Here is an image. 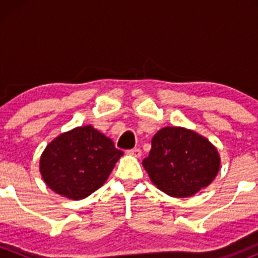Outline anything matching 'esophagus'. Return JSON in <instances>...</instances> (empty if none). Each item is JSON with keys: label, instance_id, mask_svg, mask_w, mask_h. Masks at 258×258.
<instances>
[{"label": "esophagus", "instance_id": "34e87169", "mask_svg": "<svg viewBox=\"0 0 258 258\" xmlns=\"http://www.w3.org/2000/svg\"><path fill=\"white\" fill-rule=\"evenodd\" d=\"M127 153L131 156H135V157H140V156L142 155V151L140 150V148L135 147V148H132V150H127Z\"/></svg>", "mask_w": 258, "mask_h": 258}]
</instances>
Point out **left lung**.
<instances>
[{"label": "left lung", "mask_w": 258, "mask_h": 258, "mask_svg": "<svg viewBox=\"0 0 258 258\" xmlns=\"http://www.w3.org/2000/svg\"><path fill=\"white\" fill-rule=\"evenodd\" d=\"M142 165L161 191L188 197L213 181L220 170V156L209 140L196 132L165 127L153 136Z\"/></svg>", "instance_id": "left-lung-1"}]
</instances>
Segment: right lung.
I'll return each mask as SVG.
<instances>
[{"label": "right lung", "mask_w": 258, "mask_h": 258, "mask_svg": "<svg viewBox=\"0 0 258 258\" xmlns=\"http://www.w3.org/2000/svg\"><path fill=\"white\" fill-rule=\"evenodd\" d=\"M123 155L112 140L92 126L77 127L46 147L40 170L49 188L79 200L100 188Z\"/></svg>", "instance_id": "obj_1"}]
</instances>
